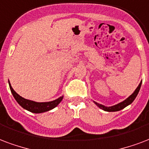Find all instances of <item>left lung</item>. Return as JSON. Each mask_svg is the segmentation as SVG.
Here are the masks:
<instances>
[{
    "label": "left lung",
    "instance_id": "left-lung-1",
    "mask_svg": "<svg viewBox=\"0 0 149 149\" xmlns=\"http://www.w3.org/2000/svg\"><path fill=\"white\" fill-rule=\"evenodd\" d=\"M142 81H141V83L139 84V85L138 87L136 88V90L133 91V93L131 95L128 97L126 100H125L124 101H122V102H119V103H118L116 105L114 106H111V107H106L104 105H102V104H100V103H98V102H95V104L97 106V107H99L100 109H102L103 111H108V112H114V111H118L122 110L123 108H125V107H127L130 104H131L132 102H133V100L136 99V95L138 94V92L140 91V88H141V86Z\"/></svg>",
    "mask_w": 149,
    "mask_h": 149
}]
</instances>
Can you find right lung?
Returning a JSON list of instances; mask_svg holds the SVG:
<instances>
[{
  "label": "right lung",
  "instance_id": "add662e5",
  "mask_svg": "<svg viewBox=\"0 0 149 149\" xmlns=\"http://www.w3.org/2000/svg\"><path fill=\"white\" fill-rule=\"evenodd\" d=\"M8 84H9L11 92H12L13 97L15 98V100H16V102H18L19 104L24 109L30 111V112L35 113V114L43 113V112H47V111L52 110L54 107H56L61 102V100L63 99V95H62V96L59 97L57 100H53V101H50V102H35V101H32V100H26V99L20 96L19 95L17 94L12 88L9 81H8Z\"/></svg>",
  "mask_w": 149,
  "mask_h": 149
}]
</instances>
